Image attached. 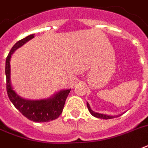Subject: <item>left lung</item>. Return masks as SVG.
Instances as JSON below:
<instances>
[{
	"label": "left lung",
	"instance_id": "1",
	"mask_svg": "<svg viewBox=\"0 0 148 148\" xmlns=\"http://www.w3.org/2000/svg\"><path fill=\"white\" fill-rule=\"evenodd\" d=\"M87 106H88V108L90 113L91 114L95 117H97V118H101V119H105V120H108V119H110V118H113V116H109V115H105V114H99V113H96L95 111H93L90 108V105H89V103L87 102Z\"/></svg>",
	"mask_w": 148,
	"mask_h": 148
}]
</instances>
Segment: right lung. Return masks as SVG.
I'll return each mask as SVG.
<instances>
[{
  "label": "right lung",
  "mask_w": 148,
  "mask_h": 148,
  "mask_svg": "<svg viewBox=\"0 0 148 148\" xmlns=\"http://www.w3.org/2000/svg\"><path fill=\"white\" fill-rule=\"evenodd\" d=\"M34 37V34H31L22 40H18L11 48L6 58L5 74L6 88L8 97L14 107L27 119L34 122H48L57 119L62 113L65 101L69 95L71 89L63 90L55 94L51 98L45 100L31 101L21 98L14 92L10 85V59L11 54L15 50L21 47L27 41Z\"/></svg>",
  "instance_id": "1"
}]
</instances>
